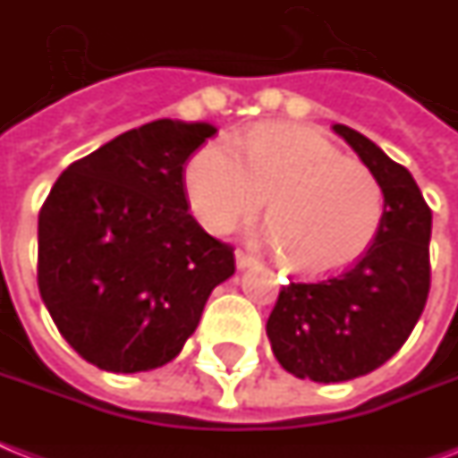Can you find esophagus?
Listing matches in <instances>:
<instances>
[{
	"instance_id": "34e87169",
	"label": "esophagus",
	"mask_w": 458,
	"mask_h": 458,
	"mask_svg": "<svg viewBox=\"0 0 458 458\" xmlns=\"http://www.w3.org/2000/svg\"><path fill=\"white\" fill-rule=\"evenodd\" d=\"M235 263H237V267H240V270H247V267L259 266V261H256L254 256L244 254V251H240V249L235 251Z\"/></svg>"
}]
</instances>
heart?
Segmentation results:
<instances>
[{
	"instance_id": "heart-1",
	"label": "heart",
	"mask_w": 458,
	"mask_h": 458,
	"mask_svg": "<svg viewBox=\"0 0 458 458\" xmlns=\"http://www.w3.org/2000/svg\"><path fill=\"white\" fill-rule=\"evenodd\" d=\"M185 192L211 233L233 230L270 197L266 240L292 273L308 277L358 261L386 216L377 174L301 126H254L235 148L204 145L188 162Z\"/></svg>"
}]
</instances>
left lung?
Segmentation results:
<instances>
[{
	"label": "left lung",
	"instance_id": "left-lung-1",
	"mask_svg": "<svg viewBox=\"0 0 458 458\" xmlns=\"http://www.w3.org/2000/svg\"><path fill=\"white\" fill-rule=\"evenodd\" d=\"M334 131L384 185L377 240L348 270L280 289L266 332L277 362L299 378L338 384L388 362L410 338L430 292L433 214L419 185L377 143L345 124Z\"/></svg>",
	"mask_w": 458,
	"mask_h": 458
}]
</instances>
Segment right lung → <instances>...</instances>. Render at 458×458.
I'll use <instances>...</instances> for the list:
<instances>
[{"mask_svg": "<svg viewBox=\"0 0 458 458\" xmlns=\"http://www.w3.org/2000/svg\"><path fill=\"white\" fill-rule=\"evenodd\" d=\"M216 129L157 120L77 159L39 211L37 284L63 338L98 369H157L199 325L235 254L188 214L185 162Z\"/></svg>", "mask_w": 458, "mask_h": 458, "instance_id": "1", "label": "right lung"}]
</instances>
